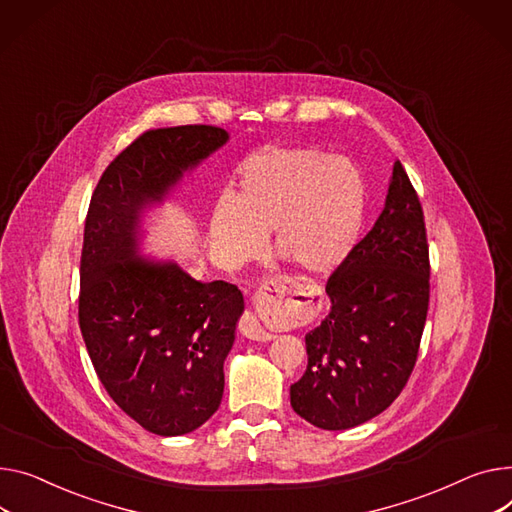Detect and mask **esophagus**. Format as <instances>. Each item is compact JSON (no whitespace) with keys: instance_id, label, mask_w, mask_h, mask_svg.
Returning <instances> with one entry per match:
<instances>
[{"instance_id":"obj_1","label":"esophagus","mask_w":512,"mask_h":512,"mask_svg":"<svg viewBox=\"0 0 512 512\" xmlns=\"http://www.w3.org/2000/svg\"><path fill=\"white\" fill-rule=\"evenodd\" d=\"M271 292H278V286H274V282H265V284L257 290L255 300H257V302H265V300L271 296ZM271 298H274V296H271ZM241 331H243V335H247L249 339H255V342H267V339L274 337L269 331H265V329L261 327L259 317H257L255 313H247V315L243 317V321H241Z\"/></svg>"}]
</instances>
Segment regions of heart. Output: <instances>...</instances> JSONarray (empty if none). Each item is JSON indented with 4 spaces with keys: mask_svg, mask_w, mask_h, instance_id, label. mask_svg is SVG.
<instances>
[{
    "mask_svg": "<svg viewBox=\"0 0 512 512\" xmlns=\"http://www.w3.org/2000/svg\"><path fill=\"white\" fill-rule=\"evenodd\" d=\"M364 218L358 170L315 148L267 150L238 170L230 199L210 216L214 249L226 263L274 251L304 274L329 276L350 255Z\"/></svg>",
    "mask_w": 512,
    "mask_h": 512,
    "instance_id": "1",
    "label": "heart"
}]
</instances>
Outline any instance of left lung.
Segmentation results:
<instances>
[{
    "instance_id": "obj_1",
    "label": "left lung",
    "mask_w": 512,
    "mask_h": 512,
    "mask_svg": "<svg viewBox=\"0 0 512 512\" xmlns=\"http://www.w3.org/2000/svg\"><path fill=\"white\" fill-rule=\"evenodd\" d=\"M331 311L306 333L309 364L290 387L292 410L323 430L379 416L416 366L430 300L418 193L397 160L385 208L327 280Z\"/></svg>"
}]
</instances>
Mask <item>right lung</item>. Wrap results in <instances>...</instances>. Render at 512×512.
I'll return each mask as SVG.
<instances>
[{
	"mask_svg": "<svg viewBox=\"0 0 512 512\" xmlns=\"http://www.w3.org/2000/svg\"><path fill=\"white\" fill-rule=\"evenodd\" d=\"M228 142L214 125L142 133L102 173L86 216L78 319L100 383L148 432L179 436L208 422L245 311L241 290L199 282L175 261L140 255V222L187 170Z\"/></svg>",
	"mask_w": 512,
	"mask_h": 512,
	"instance_id": "obj_1",
	"label": "right lung"
}]
</instances>
